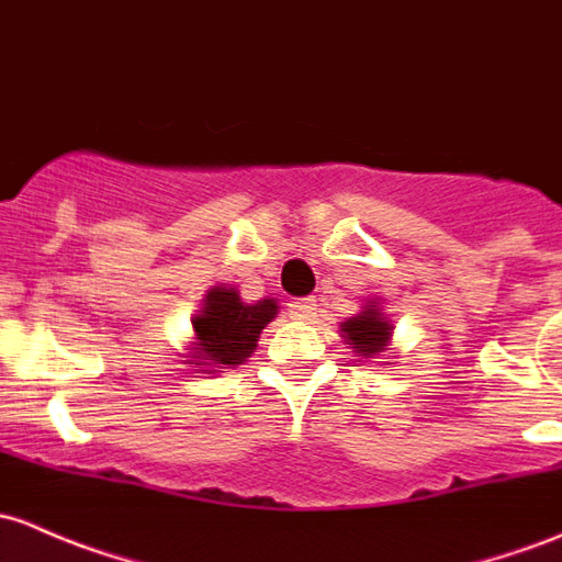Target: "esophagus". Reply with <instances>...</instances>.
<instances>
[{
  "mask_svg": "<svg viewBox=\"0 0 562 562\" xmlns=\"http://www.w3.org/2000/svg\"><path fill=\"white\" fill-rule=\"evenodd\" d=\"M289 314H292L294 319H303V322L314 319V316H316V300H311V297L292 300V303H289Z\"/></svg>",
  "mask_w": 562,
  "mask_h": 562,
  "instance_id": "obj_1",
  "label": "esophagus"
}]
</instances>
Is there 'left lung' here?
Here are the masks:
<instances>
[{"mask_svg":"<svg viewBox=\"0 0 562 562\" xmlns=\"http://www.w3.org/2000/svg\"><path fill=\"white\" fill-rule=\"evenodd\" d=\"M344 333L362 357H373L375 351L384 349V340L386 335H390V324L381 322L379 308L373 305V308H366L360 316L346 322Z\"/></svg>","mask_w":562,"mask_h":562,"instance_id":"obj_1","label":"left lung"}]
</instances>
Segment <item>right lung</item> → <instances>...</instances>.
Segmentation results:
<instances>
[{
  "mask_svg": "<svg viewBox=\"0 0 562 562\" xmlns=\"http://www.w3.org/2000/svg\"><path fill=\"white\" fill-rule=\"evenodd\" d=\"M276 316L273 300H259L248 305L238 297L235 289H211L205 294V308L194 316V333L202 346V360L213 366H240L257 346L265 324ZM211 362H192V366H211Z\"/></svg>",
  "mask_w": 562,
  "mask_h": 562,
  "instance_id": "obj_1",
  "label": "right lung"
}]
</instances>
